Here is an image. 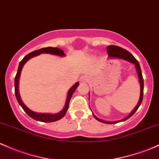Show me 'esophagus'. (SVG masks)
I'll use <instances>...</instances> for the list:
<instances>
[{"label": "esophagus", "mask_w": 159, "mask_h": 159, "mask_svg": "<svg viewBox=\"0 0 159 159\" xmlns=\"http://www.w3.org/2000/svg\"><path fill=\"white\" fill-rule=\"evenodd\" d=\"M88 80H89V78L88 76H83V77H81V81H82V82H87Z\"/></svg>", "instance_id": "esophagus-1"}]
</instances>
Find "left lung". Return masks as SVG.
<instances>
[{"label": "left lung", "mask_w": 159, "mask_h": 159, "mask_svg": "<svg viewBox=\"0 0 159 159\" xmlns=\"http://www.w3.org/2000/svg\"><path fill=\"white\" fill-rule=\"evenodd\" d=\"M107 53L109 55V57H116V58H120V59H123V60H125L128 62H130L131 63H134L136 66V69H137V74H138V77H139V84H140V97H139V100L138 102V104H137V106L135 107V109H134L133 111L130 114V116H128L127 118H124V119L121 120L119 121H104V120L99 119V118L96 117L93 115V116L95 117L97 121L102 122V123L105 124H116L118 122L120 121H125V120L128 119L129 118H130L134 113L137 111V109H138L139 106H140V104L142 103L143 101V88H144V82H143V75H142V72H141V69L140 66H139V64L138 62V61L137 60V59L132 55L131 53H129L128 50H126L125 49H123L118 46H116V45H111V46H109L107 48Z\"/></svg>", "instance_id": "8db88e82"}]
</instances>
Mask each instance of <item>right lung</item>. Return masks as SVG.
Instances as JSON below:
<instances>
[{
	"label": "right lung",
	"instance_id": "1",
	"mask_svg": "<svg viewBox=\"0 0 159 159\" xmlns=\"http://www.w3.org/2000/svg\"><path fill=\"white\" fill-rule=\"evenodd\" d=\"M41 53H50V54H54V55L57 56H65L66 54L63 53V50H62L60 48H51V47H48V48H43L39 50H34V51L31 52V53H29L28 55H26L20 62V65H19L18 71H17L16 75L15 77V81H14V86H15V94L16 97L17 101H18L19 104L21 106V107L23 109V110L25 111L26 114L28 115L29 117H31L33 119L36 120V121H42V122H53L58 121V120L61 119L64 116L66 115V111H67L68 109H69V102H70V99L71 98V96H72L73 93L75 92V90H76L77 88L79 85V83L77 82L74 86L71 88L70 90H69V93H68V97L66 99V106L64 107L63 110H62L60 112L57 113V114H43V113H37L34 112V111L30 110L28 107H26L25 104L22 102V99H20V93H19V79H20V73L22 71V67H23L24 64L27 62L29 59H31V57H35V56L39 55Z\"/></svg>",
	"mask_w": 159,
	"mask_h": 159
}]
</instances>
